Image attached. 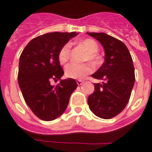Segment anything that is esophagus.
<instances>
[{
  "instance_id": "1",
  "label": "esophagus",
  "mask_w": 152,
  "mask_h": 152,
  "mask_svg": "<svg viewBox=\"0 0 152 152\" xmlns=\"http://www.w3.org/2000/svg\"><path fill=\"white\" fill-rule=\"evenodd\" d=\"M76 82H77V85H78V86H80V85H82L83 83H84V80H78Z\"/></svg>"
}]
</instances>
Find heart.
<instances>
[{
    "instance_id": "heart-1",
    "label": "heart",
    "mask_w": 152,
    "mask_h": 152,
    "mask_svg": "<svg viewBox=\"0 0 152 152\" xmlns=\"http://www.w3.org/2000/svg\"><path fill=\"white\" fill-rule=\"evenodd\" d=\"M79 45L82 47L84 50L87 52V54L85 57L86 61H89L93 65H98L99 63V57L98 55L99 51V45L95 40L86 38L84 40H80ZM70 53H71V45L69 44L64 45L58 53V60L60 63L64 64L68 62L70 59ZM92 66L89 63L84 64H76L71 63L65 67V75L68 78L72 79L80 80L86 77L89 73L92 72Z\"/></svg>"
}]
</instances>
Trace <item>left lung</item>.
<instances>
[{
    "label": "left lung",
    "mask_w": 152,
    "mask_h": 152,
    "mask_svg": "<svg viewBox=\"0 0 152 152\" xmlns=\"http://www.w3.org/2000/svg\"><path fill=\"white\" fill-rule=\"evenodd\" d=\"M87 33L99 40L105 50V62L91 76L104 82L94 83L88 104L97 116L111 119L124 110L130 98L135 81L133 59L121 40L102 32Z\"/></svg>",
    "instance_id": "obj_1"
}]
</instances>
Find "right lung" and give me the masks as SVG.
Listing matches in <instances>:
<instances>
[{
  "label": "right lung",
  "instance_id": "obj_1",
  "mask_svg": "<svg viewBox=\"0 0 152 152\" xmlns=\"http://www.w3.org/2000/svg\"><path fill=\"white\" fill-rule=\"evenodd\" d=\"M77 33L50 32L34 38L23 50L18 64V82L25 102L40 120L53 121L65 112L70 96L76 89L74 79L61 80L56 86L51 80L61 79L63 70L58 53Z\"/></svg>",
  "mask_w": 152,
  "mask_h": 152
}]
</instances>
